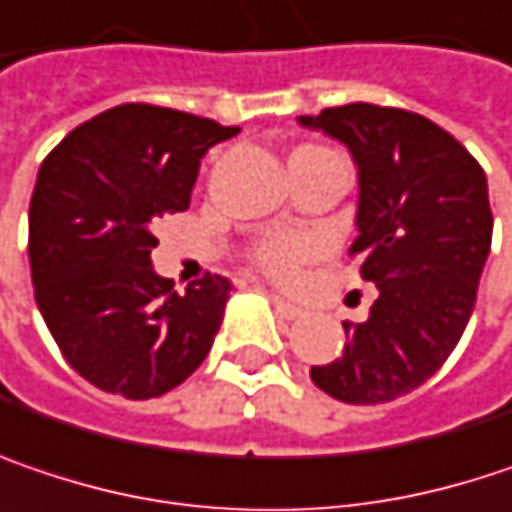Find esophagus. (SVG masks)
<instances>
[{
	"label": "esophagus",
	"instance_id": "34e87169",
	"mask_svg": "<svg viewBox=\"0 0 512 512\" xmlns=\"http://www.w3.org/2000/svg\"><path fill=\"white\" fill-rule=\"evenodd\" d=\"M269 302L275 304V310L281 313V319H299V316H302V313H304L299 304L287 302V299H281V296H275V293L269 296Z\"/></svg>",
	"mask_w": 512,
	"mask_h": 512
}]
</instances>
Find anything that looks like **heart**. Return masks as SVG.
Segmentation results:
<instances>
[{
	"label": "heart",
	"mask_w": 512,
	"mask_h": 512,
	"mask_svg": "<svg viewBox=\"0 0 512 512\" xmlns=\"http://www.w3.org/2000/svg\"><path fill=\"white\" fill-rule=\"evenodd\" d=\"M322 249H325L322 237H316L310 231H278V234L263 237L255 246L252 257L275 281H293L307 260L322 255Z\"/></svg>",
	"instance_id": "obj_1"
}]
</instances>
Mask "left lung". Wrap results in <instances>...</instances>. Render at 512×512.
<instances>
[{"mask_svg": "<svg viewBox=\"0 0 512 512\" xmlns=\"http://www.w3.org/2000/svg\"><path fill=\"white\" fill-rule=\"evenodd\" d=\"M346 143L360 175V275L378 287L369 319L313 384L346 404H384L422 387L460 343L492 243L487 175L422 114L354 102L299 117Z\"/></svg>", "mask_w": 512, "mask_h": 512, "instance_id": "obj_1", "label": "left lung"}]
</instances>
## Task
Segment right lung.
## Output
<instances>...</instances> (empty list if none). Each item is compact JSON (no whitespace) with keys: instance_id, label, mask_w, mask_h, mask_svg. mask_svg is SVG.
<instances>
[{"instance_id":"right-lung-1","label":"right lung","mask_w":512,"mask_h":512,"mask_svg":"<svg viewBox=\"0 0 512 512\" xmlns=\"http://www.w3.org/2000/svg\"><path fill=\"white\" fill-rule=\"evenodd\" d=\"M240 128L128 102L81 122L46 155L28 208L34 299L72 369L134 401L184 384L208 357L231 281L187 293L155 275L152 228L190 208L210 146Z\"/></svg>"}]
</instances>
